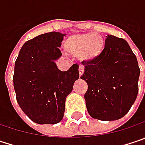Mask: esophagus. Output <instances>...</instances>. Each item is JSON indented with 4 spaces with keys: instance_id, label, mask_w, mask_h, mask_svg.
<instances>
[{
    "instance_id": "34e87169",
    "label": "esophagus",
    "mask_w": 145,
    "mask_h": 145,
    "mask_svg": "<svg viewBox=\"0 0 145 145\" xmlns=\"http://www.w3.org/2000/svg\"><path fill=\"white\" fill-rule=\"evenodd\" d=\"M83 73H84V67L80 66V67H79V76H80V77L82 76Z\"/></svg>"
}]
</instances>
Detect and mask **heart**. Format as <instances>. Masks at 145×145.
I'll return each instance as SVG.
<instances>
[{
  "label": "heart",
  "instance_id": "heart-1",
  "mask_svg": "<svg viewBox=\"0 0 145 145\" xmlns=\"http://www.w3.org/2000/svg\"><path fill=\"white\" fill-rule=\"evenodd\" d=\"M106 46L103 37L95 33L78 34L68 37L64 43L65 49L82 62L90 63L97 60L103 53Z\"/></svg>",
  "mask_w": 145,
  "mask_h": 145
}]
</instances>
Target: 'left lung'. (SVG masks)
I'll use <instances>...</instances> for the list:
<instances>
[{"label":"left lung","instance_id":"left-lung-1","mask_svg":"<svg viewBox=\"0 0 145 145\" xmlns=\"http://www.w3.org/2000/svg\"><path fill=\"white\" fill-rule=\"evenodd\" d=\"M102 54L85 63L81 79L88 82L84 95L89 115L99 120L110 121L125 116L138 95L140 70L129 44L118 37L106 39Z\"/></svg>","mask_w":145,"mask_h":145}]
</instances>
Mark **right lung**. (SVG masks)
Wrapping results in <instances>:
<instances>
[{
  "instance_id": "obj_1",
  "label": "right lung",
  "mask_w": 145,
  "mask_h": 145,
  "mask_svg": "<svg viewBox=\"0 0 145 145\" xmlns=\"http://www.w3.org/2000/svg\"><path fill=\"white\" fill-rule=\"evenodd\" d=\"M65 35L49 32L28 40L15 63L13 83L21 110L37 124H57L63 118L65 101L79 78L78 65L60 71L56 61Z\"/></svg>"
}]
</instances>
